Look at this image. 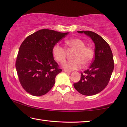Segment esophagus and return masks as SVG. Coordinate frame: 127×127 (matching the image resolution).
<instances>
[{
	"label": "esophagus",
	"mask_w": 127,
	"mask_h": 127,
	"mask_svg": "<svg viewBox=\"0 0 127 127\" xmlns=\"http://www.w3.org/2000/svg\"><path fill=\"white\" fill-rule=\"evenodd\" d=\"M64 71L65 72H66V73H70V70H66V69H64Z\"/></svg>",
	"instance_id": "obj_1"
}]
</instances>
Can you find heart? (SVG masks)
<instances>
[{
    "instance_id": "heart-1",
    "label": "heart",
    "mask_w": 127,
    "mask_h": 127,
    "mask_svg": "<svg viewBox=\"0 0 127 127\" xmlns=\"http://www.w3.org/2000/svg\"><path fill=\"white\" fill-rule=\"evenodd\" d=\"M66 45L74 49L72 58L73 59L63 64L64 68L69 70H76L83 65H88L94 58L93 50L89 46H85V42L78 38H73L65 41ZM52 53L54 58L60 63H63L66 59V50L59 44L53 46Z\"/></svg>"
}]
</instances>
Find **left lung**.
Here are the masks:
<instances>
[{
  "mask_svg": "<svg viewBox=\"0 0 127 127\" xmlns=\"http://www.w3.org/2000/svg\"><path fill=\"white\" fill-rule=\"evenodd\" d=\"M77 32L90 36L95 43V49L92 63L88 69L81 73V79L73 86L82 95H94L108 85L114 67L113 53L108 43L98 34L90 31Z\"/></svg>",
  "mask_w": 127,
  "mask_h": 127,
  "instance_id": "8db88e82",
  "label": "left lung"
}]
</instances>
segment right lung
Listing matches in <instances>:
<instances>
[{
	"label": "right lung",
	"instance_id": "1",
	"mask_svg": "<svg viewBox=\"0 0 127 127\" xmlns=\"http://www.w3.org/2000/svg\"><path fill=\"white\" fill-rule=\"evenodd\" d=\"M68 33L42 29L27 36L22 42L16 68L21 85L28 93L42 96L53 87L56 76L62 69L54 59L53 48Z\"/></svg>",
	"mask_w": 127,
	"mask_h": 127
}]
</instances>
